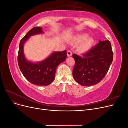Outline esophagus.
<instances>
[{
    "label": "esophagus",
    "mask_w": 128,
    "mask_h": 128,
    "mask_svg": "<svg viewBox=\"0 0 128 128\" xmlns=\"http://www.w3.org/2000/svg\"><path fill=\"white\" fill-rule=\"evenodd\" d=\"M72 51H71V50H68L67 51V56H72Z\"/></svg>",
    "instance_id": "obj_1"
}]
</instances>
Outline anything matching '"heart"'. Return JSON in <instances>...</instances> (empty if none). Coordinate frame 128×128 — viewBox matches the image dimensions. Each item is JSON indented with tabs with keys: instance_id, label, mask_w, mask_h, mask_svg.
<instances>
[{
	"instance_id": "heart-1",
	"label": "heart",
	"mask_w": 128,
	"mask_h": 128,
	"mask_svg": "<svg viewBox=\"0 0 128 128\" xmlns=\"http://www.w3.org/2000/svg\"><path fill=\"white\" fill-rule=\"evenodd\" d=\"M86 34H81L76 36L74 38L73 42L75 43H79L82 42L78 46V50L81 52L87 51L90 48L94 43V40L91 37H87Z\"/></svg>"
}]
</instances>
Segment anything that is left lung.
<instances>
[{"mask_svg":"<svg viewBox=\"0 0 128 128\" xmlns=\"http://www.w3.org/2000/svg\"><path fill=\"white\" fill-rule=\"evenodd\" d=\"M72 76L77 83L88 86L98 84L106 76L113 59L110 42L100 40L82 56L73 54Z\"/></svg>","mask_w":128,"mask_h":128,"instance_id":"8db88e82","label":"left lung"}]
</instances>
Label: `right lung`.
Segmentation results:
<instances>
[{"label":"right lung","instance_id":"right-lung-1","mask_svg":"<svg viewBox=\"0 0 128 128\" xmlns=\"http://www.w3.org/2000/svg\"><path fill=\"white\" fill-rule=\"evenodd\" d=\"M42 28L34 27L22 38L19 45L18 62L19 68L25 78L33 84L46 86L54 80L58 65L67 58V51L54 52L44 61L34 64L26 61L24 53V44L28 38L34 34L42 33Z\"/></svg>","mask_w":128,"mask_h":128}]
</instances>
